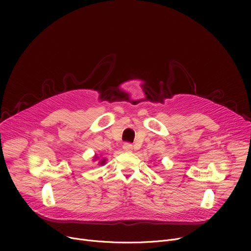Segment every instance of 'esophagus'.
Listing matches in <instances>:
<instances>
[{
    "instance_id": "34e87169",
    "label": "esophagus",
    "mask_w": 251,
    "mask_h": 251,
    "mask_svg": "<svg viewBox=\"0 0 251 251\" xmlns=\"http://www.w3.org/2000/svg\"><path fill=\"white\" fill-rule=\"evenodd\" d=\"M123 150H124L125 151H131L133 150L132 144L129 143V142H125V143L123 144Z\"/></svg>"
}]
</instances>
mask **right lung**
<instances>
[{"label": "right lung", "mask_w": 251, "mask_h": 251, "mask_svg": "<svg viewBox=\"0 0 251 251\" xmlns=\"http://www.w3.org/2000/svg\"><path fill=\"white\" fill-rule=\"evenodd\" d=\"M96 159H98V156H97V157H96ZM104 162H105V160H101V161H100V164H101V165H102V164H103V163H104Z\"/></svg>", "instance_id": "add662e5"}]
</instances>
